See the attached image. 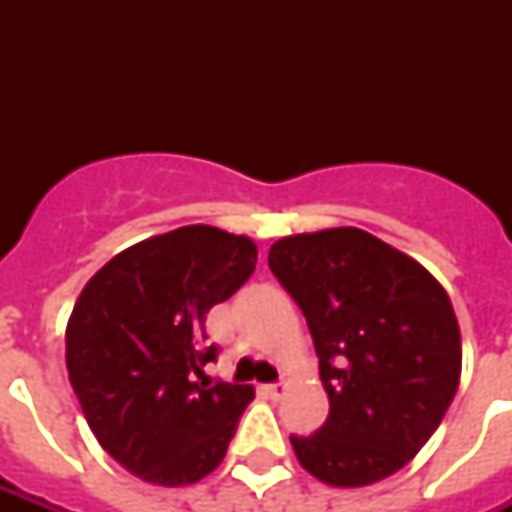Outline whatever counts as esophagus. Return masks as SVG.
Listing matches in <instances>:
<instances>
[{
  "label": "esophagus",
  "mask_w": 512,
  "mask_h": 512,
  "mask_svg": "<svg viewBox=\"0 0 512 512\" xmlns=\"http://www.w3.org/2000/svg\"><path fill=\"white\" fill-rule=\"evenodd\" d=\"M263 393L268 398H273V401H279V398L287 393V385H284V382H268V385H263Z\"/></svg>",
  "instance_id": "34e87169"
}]
</instances>
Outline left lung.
Returning <instances> with one entry per match:
<instances>
[{
	"label": "left lung",
	"mask_w": 512,
	"mask_h": 512,
	"mask_svg": "<svg viewBox=\"0 0 512 512\" xmlns=\"http://www.w3.org/2000/svg\"><path fill=\"white\" fill-rule=\"evenodd\" d=\"M268 268L308 321L329 396L327 422L289 436L297 460L332 486L388 478L433 436L460 385L452 300L417 260L358 228L287 236Z\"/></svg>",
	"instance_id": "8db88e82"
}]
</instances>
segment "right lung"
<instances>
[{
    "label": "right lung",
    "instance_id": "add662e5",
    "mask_svg": "<svg viewBox=\"0 0 512 512\" xmlns=\"http://www.w3.org/2000/svg\"><path fill=\"white\" fill-rule=\"evenodd\" d=\"M257 247L212 225H185L124 249L76 300L66 329L68 380L87 425L148 484L185 486L223 462L255 398L249 385L196 382L212 305L255 273Z\"/></svg>",
    "mask_w": 512,
    "mask_h": 512
}]
</instances>
